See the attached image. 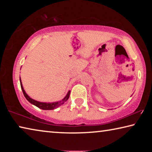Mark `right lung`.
<instances>
[{"label": "right lung", "instance_id": "obj_1", "mask_svg": "<svg viewBox=\"0 0 152 152\" xmlns=\"http://www.w3.org/2000/svg\"><path fill=\"white\" fill-rule=\"evenodd\" d=\"M20 87H21L23 93L25 97L26 98L27 101H29L30 103L34 104L35 106L37 107L38 108H39V109H43V110H53L54 109H56V108H58V107L61 106V104H63L66 101H68V99H69V96H70V91H69L68 94H66V96L60 101L55 102H42L35 101V100L32 99L31 98H30L29 96H28L26 92H25V90L23 89V87L20 78Z\"/></svg>", "mask_w": 152, "mask_h": 152}]
</instances>
